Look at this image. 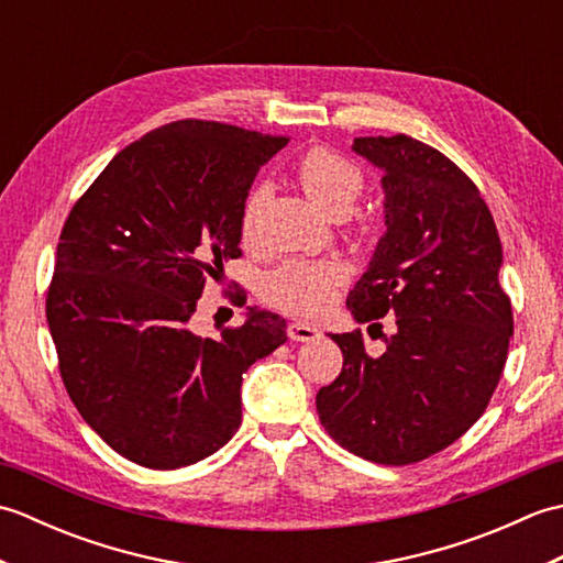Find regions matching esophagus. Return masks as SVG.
Returning <instances> with one entry per match:
<instances>
[{"mask_svg": "<svg viewBox=\"0 0 563 563\" xmlns=\"http://www.w3.org/2000/svg\"><path fill=\"white\" fill-rule=\"evenodd\" d=\"M288 336L292 341H314L321 336V331L317 327L302 324V321H292V324L288 327Z\"/></svg>", "mask_w": 563, "mask_h": 563, "instance_id": "34e87169", "label": "esophagus"}]
</instances>
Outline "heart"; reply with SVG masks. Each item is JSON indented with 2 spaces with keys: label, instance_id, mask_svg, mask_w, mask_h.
<instances>
[{
  "label": "heart",
  "instance_id": "1",
  "mask_svg": "<svg viewBox=\"0 0 563 563\" xmlns=\"http://www.w3.org/2000/svg\"><path fill=\"white\" fill-rule=\"evenodd\" d=\"M297 178L305 194L329 214H345L363 194V172L353 162L327 147L309 150L297 164ZM266 200V188L258 186L251 190L242 210V236L254 239L256 220ZM349 278V268L341 258H295L283 263L266 280L263 295L275 307L292 314L312 317L324 309L339 285Z\"/></svg>",
  "mask_w": 563,
  "mask_h": 563
}]
</instances>
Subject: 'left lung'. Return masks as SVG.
Returning <instances> with one entry per match:
<instances>
[{"label":"left lung","instance_id":"obj_1","mask_svg":"<svg viewBox=\"0 0 563 563\" xmlns=\"http://www.w3.org/2000/svg\"><path fill=\"white\" fill-rule=\"evenodd\" d=\"M353 152L382 172L387 232L345 305L357 324L397 317V331L382 333L377 357L361 331L333 333L343 369L319 389L317 411L357 457L413 464L476 423L504 373V251L479 188L445 154L406 135L355 137Z\"/></svg>","mask_w":563,"mask_h":563}]
</instances>
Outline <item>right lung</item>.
I'll use <instances>...</instances> for the list:
<instances>
[{
    "label": "right lung",
    "instance_id": "1",
    "mask_svg": "<svg viewBox=\"0 0 563 563\" xmlns=\"http://www.w3.org/2000/svg\"><path fill=\"white\" fill-rule=\"evenodd\" d=\"M288 137L214 121L152 130L89 186L63 227L47 327L69 399L103 442L150 470L210 457L242 423V375L288 341L246 307L220 339L190 331L206 280L242 256V210Z\"/></svg>",
    "mask_w": 563,
    "mask_h": 563
}]
</instances>
